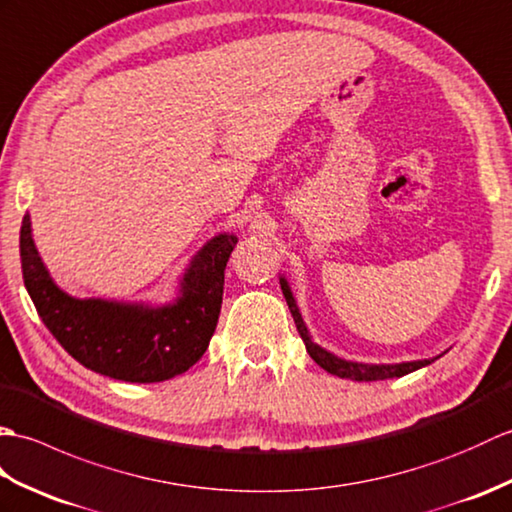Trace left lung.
I'll return each instance as SVG.
<instances>
[{"instance_id": "8db88e82", "label": "left lung", "mask_w": 512, "mask_h": 512, "mask_svg": "<svg viewBox=\"0 0 512 512\" xmlns=\"http://www.w3.org/2000/svg\"><path fill=\"white\" fill-rule=\"evenodd\" d=\"M282 285V293H285L287 304H289V311L293 315V322L298 326V333L302 337V342L306 346V352H309L311 359L317 363V366L324 368L326 372L335 374V377H342V379H350V381H383V379H394V377H403V374H410L418 368L427 366L431 361H410V363H394V366H366V363H355V361H344V359H337L331 352H326L324 348H320L317 344L311 342L309 331H306V326L302 322V315L298 311V306L293 302V295L287 287L285 280H280Z\"/></svg>"}]
</instances>
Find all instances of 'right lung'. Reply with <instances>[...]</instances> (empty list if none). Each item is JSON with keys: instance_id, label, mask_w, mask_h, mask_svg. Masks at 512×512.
Segmentation results:
<instances>
[{"instance_id": "obj_1", "label": "right lung", "mask_w": 512, "mask_h": 512, "mask_svg": "<svg viewBox=\"0 0 512 512\" xmlns=\"http://www.w3.org/2000/svg\"><path fill=\"white\" fill-rule=\"evenodd\" d=\"M236 243L230 234L212 238L192 260L177 304L144 309L63 293L32 243L28 214L19 232L24 285L56 342L85 368L129 383L173 379L203 357L219 322L225 265Z\"/></svg>"}]
</instances>
